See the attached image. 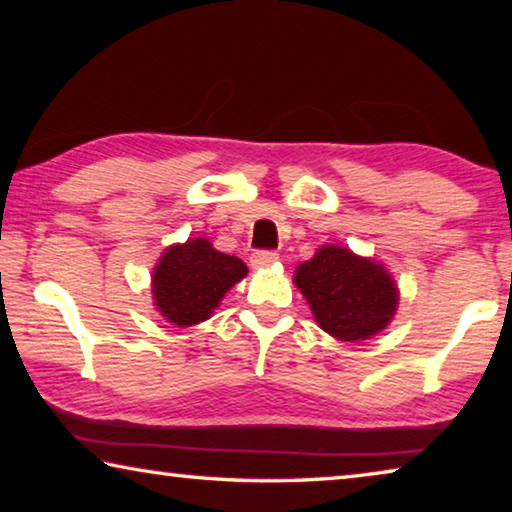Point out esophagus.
<instances>
[{
  "label": "esophagus",
  "mask_w": 512,
  "mask_h": 512,
  "mask_svg": "<svg viewBox=\"0 0 512 512\" xmlns=\"http://www.w3.org/2000/svg\"><path fill=\"white\" fill-rule=\"evenodd\" d=\"M277 253H273V250H257V253L250 255V266L253 268H268L273 266L277 262Z\"/></svg>",
  "instance_id": "esophagus-1"
}]
</instances>
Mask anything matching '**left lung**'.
<instances>
[{"instance_id":"left-lung-1","label":"left lung","mask_w":512,"mask_h":512,"mask_svg":"<svg viewBox=\"0 0 512 512\" xmlns=\"http://www.w3.org/2000/svg\"><path fill=\"white\" fill-rule=\"evenodd\" d=\"M293 282L320 329L339 341H366L391 323L400 291L375 259L325 244L296 268Z\"/></svg>"}]
</instances>
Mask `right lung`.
I'll return each mask as SVG.
<instances>
[{
	"label": "right lung",
	"mask_w": 512,
	"mask_h": 512,
	"mask_svg": "<svg viewBox=\"0 0 512 512\" xmlns=\"http://www.w3.org/2000/svg\"><path fill=\"white\" fill-rule=\"evenodd\" d=\"M246 273L248 266L239 257L219 253L203 237L187 239L169 246L155 264L153 305L173 325H198Z\"/></svg>",
	"instance_id": "add662e5"
}]
</instances>
